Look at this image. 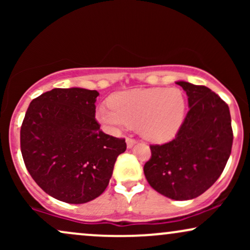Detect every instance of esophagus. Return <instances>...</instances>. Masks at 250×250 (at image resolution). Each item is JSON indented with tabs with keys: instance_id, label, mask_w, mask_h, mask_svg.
Listing matches in <instances>:
<instances>
[{
	"instance_id": "34e87169",
	"label": "esophagus",
	"mask_w": 250,
	"mask_h": 250,
	"mask_svg": "<svg viewBox=\"0 0 250 250\" xmlns=\"http://www.w3.org/2000/svg\"><path fill=\"white\" fill-rule=\"evenodd\" d=\"M125 142H127V147H128V148H133L134 146L136 145V140L130 139V137H128V139L125 140Z\"/></svg>"
}]
</instances>
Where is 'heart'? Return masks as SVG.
Segmentation results:
<instances>
[{"instance_id": "obj_1", "label": "heart", "mask_w": 250, "mask_h": 250, "mask_svg": "<svg viewBox=\"0 0 250 250\" xmlns=\"http://www.w3.org/2000/svg\"><path fill=\"white\" fill-rule=\"evenodd\" d=\"M111 107H101L97 117L102 123L119 128H139L153 142L173 140L182 127L186 99L177 88H140L120 91L110 99Z\"/></svg>"}]
</instances>
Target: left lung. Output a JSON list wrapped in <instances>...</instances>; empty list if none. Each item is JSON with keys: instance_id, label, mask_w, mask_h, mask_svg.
I'll return each instance as SVG.
<instances>
[{"instance_id": "1", "label": "left lung", "mask_w": 250, "mask_h": 250, "mask_svg": "<svg viewBox=\"0 0 250 250\" xmlns=\"http://www.w3.org/2000/svg\"><path fill=\"white\" fill-rule=\"evenodd\" d=\"M188 96L187 113L173 141L150 146L143 171L150 187L171 200L200 196L216 182L231 153L228 104L205 85L177 81Z\"/></svg>"}]
</instances>
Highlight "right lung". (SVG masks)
Listing matches in <instances>:
<instances>
[{
  "mask_svg": "<svg viewBox=\"0 0 250 250\" xmlns=\"http://www.w3.org/2000/svg\"><path fill=\"white\" fill-rule=\"evenodd\" d=\"M99 93L55 88L30 102L21 127V153L34 181L54 199L80 205L96 199L113 175L125 139L100 130Z\"/></svg>",
  "mask_w": 250,
  "mask_h": 250,
  "instance_id": "right-lung-1",
  "label": "right lung"
}]
</instances>
